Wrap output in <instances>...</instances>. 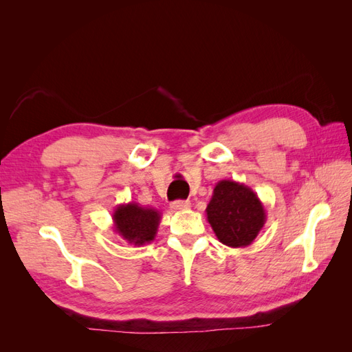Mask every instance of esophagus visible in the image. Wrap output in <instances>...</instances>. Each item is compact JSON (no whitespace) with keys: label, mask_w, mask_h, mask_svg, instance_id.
Wrapping results in <instances>:
<instances>
[{"label":"esophagus","mask_w":352,"mask_h":352,"mask_svg":"<svg viewBox=\"0 0 352 352\" xmlns=\"http://www.w3.org/2000/svg\"><path fill=\"white\" fill-rule=\"evenodd\" d=\"M189 207H190V201H188V199H179V201L172 202V208L176 210V211L188 210Z\"/></svg>","instance_id":"obj_1"}]
</instances>
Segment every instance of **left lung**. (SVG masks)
<instances>
[{"mask_svg":"<svg viewBox=\"0 0 352 352\" xmlns=\"http://www.w3.org/2000/svg\"><path fill=\"white\" fill-rule=\"evenodd\" d=\"M206 212L217 239L230 248L248 247L265 223V210L257 194L228 179L214 186Z\"/></svg>","mask_w":352,"mask_h":352,"instance_id":"left-lung-1","label":"left lung"}]
</instances>
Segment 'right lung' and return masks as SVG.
<instances>
[{
	"instance_id": "1",
	"label": "right lung",
	"mask_w": 352,
	"mask_h": 352,
	"mask_svg": "<svg viewBox=\"0 0 352 352\" xmlns=\"http://www.w3.org/2000/svg\"><path fill=\"white\" fill-rule=\"evenodd\" d=\"M162 214L155 208L141 207L136 202L117 206L113 212L114 232L127 243L141 247L150 243L157 235Z\"/></svg>"
}]
</instances>
